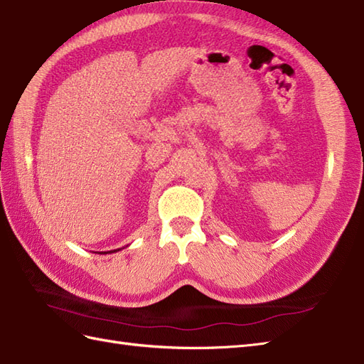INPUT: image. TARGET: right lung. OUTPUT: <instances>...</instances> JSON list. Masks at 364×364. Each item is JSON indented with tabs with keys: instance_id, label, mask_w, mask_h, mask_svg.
Masks as SVG:
<instances>
[{
	"instance_id": "obj_1",
	"label": "right lung",
	"mask_w": 364,
	"mask_h": 364,
	"mask_svg": "<svg viewBox=\"0 0 364 364\" xmlns=\"http://www.w3.org/2000/svg\"><path fill=\"white\" fill-rule=\"evenodd\" d=\"M116 251H121V248H117V250H112V251H107V252H99V255H112V252H116Z\"/></svg>"
}]
</instances>
